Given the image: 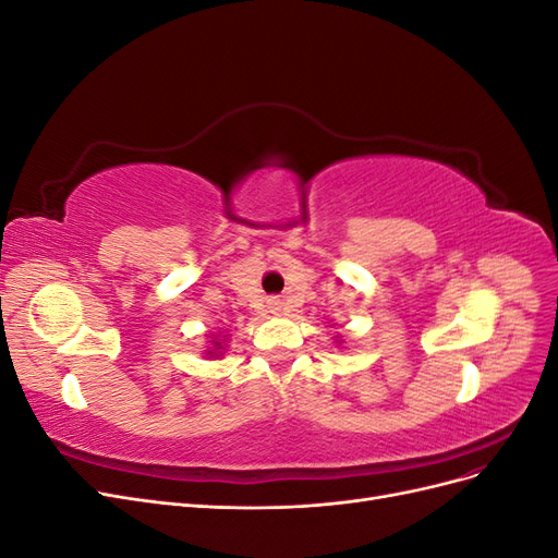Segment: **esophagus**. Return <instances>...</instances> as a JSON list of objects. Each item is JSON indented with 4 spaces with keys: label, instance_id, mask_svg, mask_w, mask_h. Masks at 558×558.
I'll use <instances>...</instances> for the list:
<instances>
[{
    "label": "esophagus",
    "instance_id": "1",
    "mask_svg": "<svg viewBox=\"0 0 558 558\" xmlns=\"http://www.w3.org/2000/svg\"><path fill=\"white\" fill-rule=\"evenodd\" d=\"M281 307H283V302H279V300H272V310H277V312H279Z\"/></svg>",
    "mask_w": 558,
    "mask_h": 558
}]
</instances>
